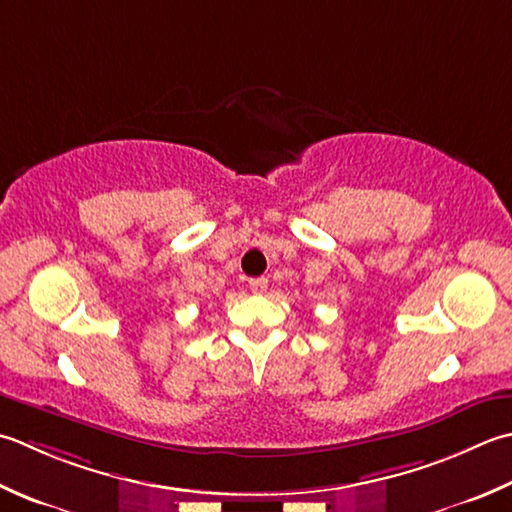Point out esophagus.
I'll return each mask as SVG.
<instances>
[{
	"mask_svg": "<svg viewBox=\"0 0 512 512\" xmlns=\"http://www.w3.org/2000/svg\"><path fill=\"white\" fill-rule=\"evenodd\" d=\"M248 286H250V290H253V293H264V290L268 288V279L266 277H255V279H250Z\"/></svg>",
	"mask_w": 512,
	"mask_h": 512,
	"instance_id": "34e87169",
	"label": "esophagus"
}]
</instances>
